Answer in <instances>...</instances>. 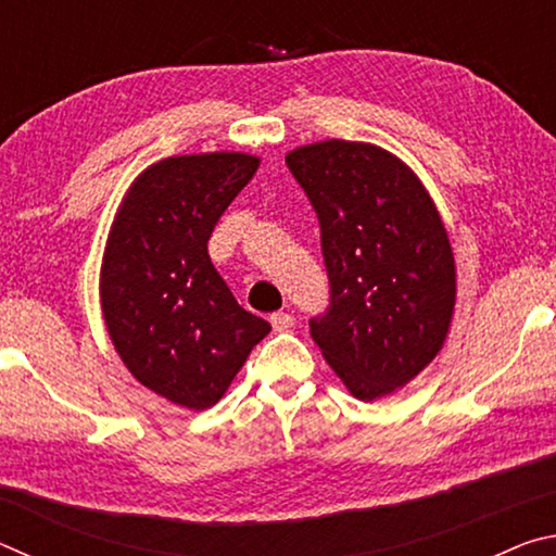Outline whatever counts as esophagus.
<instances>
[{"label":"esophagus","instance_id":"obj_1","mask_svg":"<svg viewBox=\"0 0 556 556\" xmlns=\"http://www.w3.org/2000/svg\"><path fill=\"white\" fill-rule=\"evenodd\" d=\"M269 324L275 326V331H289V328L294 326V316H291V314H285V312L271 314V316H269Z\"/></svg>","mask_w":556,"mask_h":556}]
</instances>
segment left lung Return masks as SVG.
I'll return each mask as SVG.
<instances>
[{"label": "left lung", "mask_w": 556, "mask_h": 556, "mask_svg": "<svg viewBox=\"0 0 556 556\" xmlns=\"http://www.w3.org/2000/svg\"><path fill=\"white\" fill-rule=\"evenodd\" d=\"M321 223L331 306L312 338L353 397L404 388L434 361L456 304V262L427 186L388 149L324 139L287 154Z\"/></svg>", "instance_id": "8db88e82"}]
</instances>
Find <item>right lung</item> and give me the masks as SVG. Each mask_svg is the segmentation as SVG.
I'll return each instance as SVG.
<instances>
[{"label":"right lung","mask_w":556,"mask_h":556,"mask_svg":"<svg viewBox=\"0 0 556 556\" xmlns=\"http://www.w3.org/2000/svg\"><path fill=\"white\" fill-rule=\"evenodd\" d=\"M257 166L244 152L166 156L131 181L110 225L108 336L135 380L178 407H213L271 331L235 301L208 255L215 223Z\"/></svg>","instance_id":"1"}]
</instances>
